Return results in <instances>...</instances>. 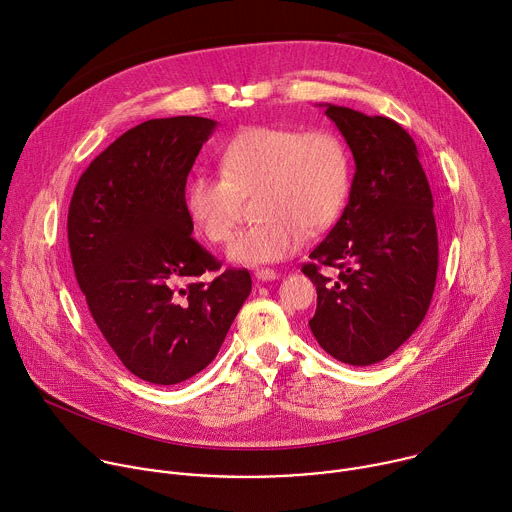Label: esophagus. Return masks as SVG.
I'll return each mask as SVG.
<instances>
[{
	"instance_id": "1",
	"label": "esophagus",
	"mask_w": 512,
	"mask_h": 512,
	"mask_svg": "<svg viewBox=\"0 0 512 512\" xmlns=\"http://www.w3.org/2000/svg\"><path fill=\"white\" fill-rule=\"evenodd\" d=\"M255 277L259 281H275L279 277V273L275 269H267V267H261V269H255Z\"/></svg>"
}]
</instances>
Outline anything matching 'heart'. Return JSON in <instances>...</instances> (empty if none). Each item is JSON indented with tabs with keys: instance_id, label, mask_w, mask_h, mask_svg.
Here are the masks:
<instances>
[{
	"instance_id": "heart-1",
	"label": "heart",
	"mask_w": 512,
	"mask_h": 512,
	"mask_svg": "<svg viewBox=\"0 0 512 512\" xmlns=\"http://www.w3.org/2000/svg\"><path fill=\"white\" fill-rule=\"evenodd\" d=\"M221 176L198 172L184 206L196 231L212 243L233 237L241 196L251 194L257 223L241 231L229 259L261 265L294 255L308 233L328 229L346 204L350 156L330 129L251 125L216 148Z\"/></svg>"
}]
</instances>
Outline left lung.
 I'll return each instance as SVG.
<instances>
[{"label": "left lung", "instance_id": "left-lung-1", "mask_svg": "<svg viewBox=\"0 0 512 512\" xmlns=\"http://www.w3.org/2000/svg\"><path fill=\"white\" fill-rule=\"evenodd\" d=\"M354 158L348 204L302 271L318 291L310 320L336 360L369 367L423 322L437 277L433 196L411 135L393 119L324 105ZM337 269V277L325 275Z\"/></svg>", "mask_w": 512, "mask_h": 512}]
</instances>
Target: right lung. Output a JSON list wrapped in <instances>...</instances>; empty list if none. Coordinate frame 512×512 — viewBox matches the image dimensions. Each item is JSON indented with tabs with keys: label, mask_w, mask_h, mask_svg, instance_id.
<instances>
[{
	"label": "right lung",
	"mask_w": 512,
	"mask_h": 512,
	"mask_svg": "<svg viewBox=\"0 0 512 512\" xmlns=\"http://www.w3.org/2000/svg\"><path fill=\"white\" fill-rule=\"evenodd\" d=\"M216 121L150 119L117 137L79 178L68 247L89 312L135 377L182 383L206 369L251 294L194 237L186 178Z\"/></svg>",
	"instance_id": "add662e5"
}]
</instances>
